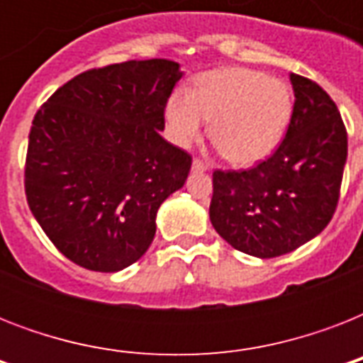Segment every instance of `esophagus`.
<instances>
[{"label":"esophagus","instance_id":"1","mask_svg":"<svg viewBox=\"0 0 363 363\" xmlns=\"http://www.w3.org/2000/svg\"><path fill=\"white\" fill-rule=\"evenodd\" d=\"M207 169H209V165L201 162V160H194L192 162V171H196V173H203Z\"/></svg>","mask_w":363,"mask_h":363}]
</instances>
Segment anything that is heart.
Instances as JSON below:
<instances>
[{
    "label": "heart",
    "instance_id": "1",
    "mask_svg": "<svg viewBox=\"0 0 363 363\" xmlns=\"http://www.w3.org/2000/svg\"><path fill=\"white\" fill-rule=\"evenodd\" d=\"M290 86L259 71L224 67L198 77L192 92L177 90L165 105L173 141H198L207 121L211 137L233 165L250 167L273 154L292 118Z\"/></svg>",
    "mask_w": 363,
    "mask_h": 363
}]
</instances>
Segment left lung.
Wrapping results in <instances>:
<instances>
[{
	"label": "left lung",
	"instance_id": "obj_1",
	"mask_svg": "<svg viewBox=\"0 0 363 363\" xmlns=\"http://www.w3.org/2000/svg\"><path fill=\"white\" fill-rule=\"evenodd\" d=\"M294 111L286 135L247 171H215L211 224L241 252L275 258L328 226L347 164V130L337 105L316 82L290 73Z\"/></svg>",
	"mask_w": 363,
	"mask_h": 363
}]
</instances>
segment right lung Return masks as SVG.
I'll use <instances>...</instances> for the list:
<instances>
[{"instance_id": "obj_1", "label": "right lung", "mask_w": 363, "mask_h": 363, "mask_svg": "<svg viewBox=\"0 0 363 363\" xmlns=\"http://www.w3.org/2000/svg\"><path fill=\"white\" fill-rule=\"evenodd\" d=\"M181 77L171 60H130L77 75L37 111L26 198L54 247L84 269L137 262L160 205L184 186L192 158L160 135Z\"/></svg>"}]
</instances>
